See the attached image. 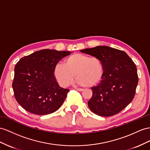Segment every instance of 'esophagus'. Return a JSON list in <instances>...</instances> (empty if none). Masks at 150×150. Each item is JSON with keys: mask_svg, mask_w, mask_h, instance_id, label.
Returning <instances> with one entry per match:
<instances>
[{"mask_svg": "<svg viewBox=\"0 0 150 150\" xmlns=\"http://www.w3.org/2000/svg\"><path fill=\"white\" fill-rule=\"evenodd\" d=\"M75 90L78 91H83V89H79V88H75Z\"/></svg>", "mask_w": 150, "mask_h": 150, "instance_id": "obj_1", "label": "esophagus"}]
</instances>
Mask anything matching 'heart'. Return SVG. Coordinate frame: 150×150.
Here are the masks:
<instances>
[{"label":"heart","instance_id":"obj_1","mask_svg":"<svg viewBox=\"0 0 150 150\" xmlns=\"http://www.w3.org/2000/svg\"><path fill=\"white\" fill-rule=\"evenodd\" d=\"M53 73L61 87L68 86L75 75L79 84L92 87L100 82L104 74V68L102 61L98 57L75 53L65 59L64 64L57 63Z\"/></svg>","mask_w":150,"mask_h":150}]
</instances>
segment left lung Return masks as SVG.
Here are the masks:
<instances>
[{
  "instance_id": "obj_1",
  "label": "left lung",
  "mask_w": 150,
  "mask_h": 150,
  "mask_svg": "<svg viewBox=\"0 0 150 150\" xmlns=\"http://www.w3.org/2000/svg\"><path fill=\"white\" fill-rule=\"evenodd\" d=\"M80 52L98 57L104 68L100 82L91 88L93 96L88 101L89 108L102 117L120 112L135 96L138 83L135 63L124 51L108 46H97Z\"/></svg>"
}]
</instances>
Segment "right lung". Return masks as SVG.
Masks as SVG:
<instances>
[{"instance_id": "obj_1", "label": "right lung", "mask_w": 150, "mask_h": 150, "mask_svg": "<svg viewBox=\"0 0 150 150\" xmlns=\"http://www.w3.org/2000/svg\"><path fill=\"white\" fill-rule=\"evenodd\" d=\"M70 51L42 49L25 56L14 68V97L25 110L35 115L52 113L62 105L70 90L61 87L54 68Z\"/></svg>"}]
</instances>
